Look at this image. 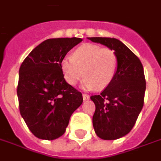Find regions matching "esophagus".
Listing matches in <instances>:
<instances>
[{"label": "esophagus", "mask_w": 161, "mask_h": 161, "mask_svg": "<svg viewBox=\"0 0 161 161\" xmlns=\"http://www.w3.org/2000/svg\"><path fill=\"white\" fill-rule=\"evenodd\" d=\"M83 98H84V100H88L90 99V96H89L88 94H83Z\"/></svg>", "instance_id": "obj_1"}]
</instances>
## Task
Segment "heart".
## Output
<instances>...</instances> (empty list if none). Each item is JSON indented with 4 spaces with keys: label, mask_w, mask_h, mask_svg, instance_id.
Segmentation results:
<instances>
[{
    "label": "heart",
    "mask_w": 161,
    "mask_h": 161,
    "mask_svg": "<svg viewBox=\"0 0 161 161\" xmlns=\"http://www.w3.org/2000/svg\"><path fill=\"white\" fill-rule=\"evenodd\" d=\"M118 66L119 59L113 49L92 43L78 47L72 57H65L61 61L66 82L76 85L84 75L83 88L86 90L106 88L114 79Z\"/></svg>",
    "instance_id": "obj_1"
}]
</instances>
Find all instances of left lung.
I'll list each match as a JSON object with an SVG mask.
<instances>
[{
  "label": "left lung",
  "mask_w": 161,
  "mask_h": 161,
  "mask_svg": "<svg viewBox=\"0 0 161 161\" xmlns=\"http://www.w3.org/2000/svg\"><path fill=\"white\" fill-rule=\"evenodd\" d=\"M88 39L113 49L118 56L114 79L91 99L96 106L92 124L97 135L105 140L119 139L131 131L143 108L146 92L143 65L131 49L116 38Z\"/></svg>",
  "instance_id": "8db88e82"
}]
</instances>
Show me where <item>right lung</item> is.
I'll return each instance as SVG.
<instances>
[{
	"label": "right lung",
	"mask_w": 161,
	"mask_h": 161,
	"mask_svg": "<svg viewBox=\"0 0 161 161\" xmlns=\"http://www.w3.org/2000/svg\"><path fill=\"white\" fill-rule=\"evenodd\" d=\"M81 38H52L29 54L19 69V110L36 138L53 140L61 137L70 116L83 103L82 93L64 79L62 59Z\"/></svg>",
	"instance_id": "add662e5"
}]
</instances>
